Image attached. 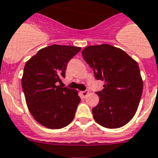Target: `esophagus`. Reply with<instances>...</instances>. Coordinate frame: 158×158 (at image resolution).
<instances>
[{"instance_id":"1","label":"esophagus","mask_w":158,"mask_h":158,"mask_svg":"<svg viewBox=\"0 0 158 158\" xmlns=\"http://www.w3.org/2000/svg\"><path fill=\"white\" fill-rule=\"evenodd\" d=\"M88 93H89V91H81V92H80V94H81V95L83 96V98H85L86 96L88 95Z\"/></svg>"}]
</instances>
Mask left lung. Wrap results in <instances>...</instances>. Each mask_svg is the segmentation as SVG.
<instances>
[{
	"label": "left lung",
	"mask_w": 158,
	"mask_h": 158,
	"mask_svg": "<svg viewBox=\"0 0 158 158\" xmlns=\"http://www.w3.org/2000/svg\"><path fill=\"white\" fill-rule=\"evenodd\" d=\"M96 79L104 82L96 92L99 104L92 108L101 126L118 128L130 121L138 108L143 80L136 61L121 49L108 44L87 46L82 51Z\"/></svg>",
	"instance_id": "8db88e82"
}]
</instances>
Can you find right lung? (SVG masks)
<instances>
[{
    "label": "right lung",
    "instance_id": "obj_1",
    "mask_svg": "<svg viewBox=\"0 0 158 158\" xmlns=\"http://www.w3.org/2000/svg\"><path fill=\"white\" fill-rule=\"evenodd\" d=\"M77 46L52 45L26 62L22 83L28 109L42 126L59 129L75 117L80 98L76 90L57 85L68 62L80 51Z\"/></svg>",
    "mask_w": 158,
    "mask_h": 158
}]
</instances>
